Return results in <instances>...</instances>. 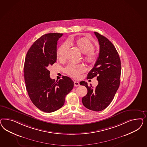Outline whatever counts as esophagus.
<instances>
[{
    "label": "esophagus",
    "mask_w": 147,
    "mask_h": 147,
    "mask_svg": "<svg viewBox=\"0 0 147 147\" xmlns=\"http://www.w3.org/2000/svg\"><path fill=\"white\" fill-rule=\"evenodd\" d=\"M74 85L75 86H80V83L78 82V81H74Z\"/></svg>",
    "instance_id": "1"
}]
</instances>
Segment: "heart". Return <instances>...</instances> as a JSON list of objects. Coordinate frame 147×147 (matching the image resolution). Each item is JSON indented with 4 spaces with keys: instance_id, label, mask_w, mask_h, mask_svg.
<instances>
[{
    "instance_id": "1",
    "label": "heart",
    "mask_w": 147,
    "mask_h": 147,
    "mask_svg": "<svg viewBox=\"0 0 147 147\" xmlns=\"http://www.w3.org/2000/svg\"><path fill=\"white\" fill-rule=\"evenodd\" d=\"M68 44L76 45L80 49V51L84 53L85 60L88 62L94 63L96 61L97 59V55L94 51V46L93 44L87 38L84 37L80 38L76 41H69L68 42ZM67 46L68 45L67 43H64L59 47L57 51V55L58 58L63 59L64 58ZM85 71V66L81 63L77 65L70 63L68 65L65 69L66 73L74 78H78L80 74Z\"/></svg>"
}]
</instances>
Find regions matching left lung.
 Returning <instances> with one entry per match:
<instances>
[{
    "instance_id": "obj_1",
    "label": "left lung",
    "mask_w": 147,
    "mask_h": 147,
    "mask_svg": "<svg viewBox=\"0 0 147 147\" xmlns=\"http://www.w3.org/2000/svg\"><path fill=\"white\" fill-rule=\"evenodd\" d=\"M100 45L98 59L89 71L87 79L97 76L98 82L95 89L85 81H81L87 89V95L82 98L86 108L93 111H101L106 108L114 98L120 83V58L115 46L105 36L94 32Z\"/></svg>"
}]
</instances>
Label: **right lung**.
Segmentation results:
<instances>
[{
  "mask_svg": "<svg viewBox=\"0 0 147 147\" xmlns=\"http://www.w3.org/2000/svg\"><path fill=\"white\" fill-rule=\"evenodd\" d=\"M62 33L43 35L28 49L24 63L26 88L32 102L41 111L51 113L63 106L65 97L74 87L68 76L56 81L49 71L57 61V46Z\"/></svg>",
  "mask_w": 147,
  "mask_h": 147,
  "instance_id": "1",
  "label": "right lung"
}]
</instances>
